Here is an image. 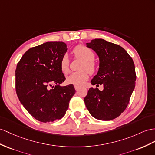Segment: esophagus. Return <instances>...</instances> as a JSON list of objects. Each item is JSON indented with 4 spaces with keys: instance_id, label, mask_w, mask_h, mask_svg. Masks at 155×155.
I'll return each mask as SVG.
<instances>
[{
    "instance_id": "obj_1",
    "label": "esophagus",
    "mask_w": 155,
    "mask_h": 155,
    "mask_svg": "<svg viewBox=\"0 0 155 155\" xmlns=\"http://www.w3.org/2000/svg\"><path fill=\"white\" fill-rule=\"evenodd\" d=\"M74 88H75V90H76L77 91H78V90H79V89L81 88V86H77V85H74Z\"/></svg>"
}]
</instances>
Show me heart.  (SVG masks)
Wrapping results in <instances>:
<instances>
[{"label": "heart", "mask_w": 155, "mask_h": 155, "mask_svg": "<svg viewBox=\"0 0 155 155\" xmlns=\"http://www.w3.org/2000/svg\"><path fill=\"white\" fill-rule=\"evenodd\" d=\"M73 52L74 58L81 59L83 62L79 67L81 71H76L70 73L66 77V82L68 84H74L77 86H81L89 78V73L94 74L97 70V65L94 61L95 53L87 46L78 45L75 46ZM70 61L68 55L64 54L59 61V67L61 72L67 74L69 71Z\"/></svg>", "instance_id": "obj_1"}]
</instances>
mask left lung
Masks as SVG:
<instances>
[{
    "mask_svg": "<svg viewBox=\"0 0 155 155\" xmlns=\"http://www.w3.org/2000/svg\"><path fill=\"white\" fill-rule=\"evenodd\" d=\"M100 58V68L91 81L104 84V90L89 89L84 97L86 108L93 117L110 120L120 116L128 106L136 80L132 58L122 47L101 38L86 43Z\"/></svg>",
    "mask_w": 155,
    "mask_h": 155,
    "instance_id": "obj_1",
    "label": "left lung"
}]
</instances>
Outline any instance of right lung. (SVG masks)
Here are the masks:
<instances>
[{
  "label": "right lung",
  "mask_w": 155,
  "mask_h": 155,
  "mask_svg": "<svg viewBox=\"0 0 155 155\" xmlns=\"http://www.w3.org/2000/svg\"><path fill=\"white\" fill-rule=\"evenodd\" d=\"M67 50L65 42H47L31 48L17 64V96L31 115L40 122L61 118L75 94L73 84L59 85L65 80L59 61Z\"/></svg>",
  "instance_id": "add662e5"
}]
</instances>
